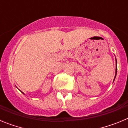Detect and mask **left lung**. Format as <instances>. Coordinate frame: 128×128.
Wrapping results in <instances>:
<instances>
[{
	"mask_svg": "<svg viewBox=\"0 0 128 128\" xmlns=\"http://www.w3.org/2000/svg\"><path fill=\"white\" fill-rule=\"evenodd\" d=\"M115 60H116V58H115ZM117 60H116V69H115V77H116V75H117ZM115 78H114V80H115Z\"/></svg>",
	"mask_w": 128,
	"mask_h": 128,
	"instance_id": "left-lung-1",
	"label": "left lung"
}]
</instances>
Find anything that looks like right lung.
Segmentation results:
<instances>
[{
	"instance_id": "1",
	"label": "right lung",
	"mask_w": 128,
	"mask_h": 128,
	"mask_svg": "<svg viewBox=\"0 0 128 128\" xmlns=\"http://www.w3.org/2000/svg\"><path fill=\"white\" fill-rule=\"evenodd\" d=\"M22 93H23V92H22Z\"/></svg>"
}]
</instances>
